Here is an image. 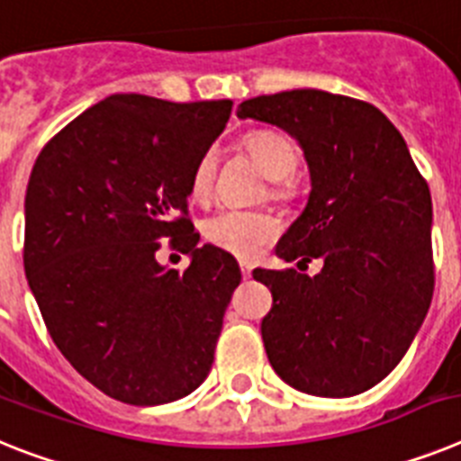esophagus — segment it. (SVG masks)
I'll return each instance as SVG.
<instances>
[{
    "mask_svg": "<svg viewBox=\"0 0 461 461\" xmlns=\"http://www.w3.org/2000/svg\"><path fill=\"white\" fill-rule=\"evenodd\" d=\"M241 274H243V278H250V274H253V264L243 259V262H241Z\"/></svg>",
    "mask_w": 461,
    "mask_h": 461,
    "instance_id": "34e87169",
    "label": "esophagus"
}]
</instances>
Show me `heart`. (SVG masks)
Instances as JSON below:
<instances>
[{
  "label": "heart",
  "mask_w": 461,
  "mask_h": 461,
  "mask_svg": "<svg viewBox=\"0 0 461 461\" xmlns=\"http://www.w3.org/2000/svg\"><path fill=\"white\" fill-rule=\"evenodd\" d=\"M243 146L255 159L262 174L274 181V190H285V178L297 169L299 153L294 143L278 130H253L243 136ZM215 153L206 150L192 167L190 197L206 203L213 194ZM278 220L259 211L222 208L203 220V236L211 246L243 259H255L276 241Z\"/></svg>",
  "instance_id": "b5f03b06"
}]
</instances>
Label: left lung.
<instances>
[{
	"label": "left lung",
	"mask_w": 461,
	"mask_h": 461,
	"mask_svg": "<svg viewBox=\"0 0 461 461\" xmlns=\"http://www.w3.org/2000/svg\"><path fill=\"white\" fill-rule=\"evenodd\" d=\"M239 118L285 130L303 150L311 194L276 246L315 276L255 269L274 306L262 341L276 374L315 397H352L385 378L434 294L431 194L406 141L374 104L325 90L246 99Z\"/></svg>",
	"instance_id": "1"
}]
</instances>
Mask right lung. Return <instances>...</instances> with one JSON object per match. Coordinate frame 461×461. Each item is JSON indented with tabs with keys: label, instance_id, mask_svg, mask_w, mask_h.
<instances>
[{
	"label": "right lung",
	"instance_id": "right-lung-1",
	"mask_svg": "<svg viewBox=\"0 0 461 461\" xmlns=\"http://www.w3.org/2000/svg\"><path fill=\"white\" fill-rule=\"evenodd\" d=\"M230 99L111 95L39 153L25 197V276L48 334L92 385L131 406L187 397L206 380L241 269L199 248L190 174L225 130ZM159 238L191 255L157 262Z\"/></svg>",
	"mask_w": 461,
	"mask_h": 461
}]
</instances>
